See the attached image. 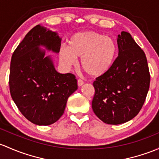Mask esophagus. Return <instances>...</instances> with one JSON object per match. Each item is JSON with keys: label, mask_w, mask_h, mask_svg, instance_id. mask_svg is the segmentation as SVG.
<instances>
[{"label": "esophagus", "mask_w": 159, "mask_h": 159, "mask_svg": "<svg viewBox=\"0 0 159 159\" xmlns=\"http://www.w3.org/2000/svg\"><path fill=\"white\" fill-rule=\"evenodd\" d=\"M83 84H84V81H82L81 79H78V87H81V85H83Z\"/></svg>", "instance_id": "esophagus-1"}]
</instances>
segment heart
Segmentation results:
<instances>
[{"instance_id": "heart-1", "label": "heart", "mask_w": 159, "mask_h": 159, "mask_svg": "<svg viewBox=\"0 0 159 159\" xmlns=\"http://www.w3.org/2000/svg\"><path fill=\"white\" fill-rule=\"evenodd\" d=\"M117 46L109 36L91 31L79 32L70 37L68 47L61 48L59 59L66 67L75 66L81 58V66L91 77L106 74L113 66Z\"/></svg>"}]
</instances>
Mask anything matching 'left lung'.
<instances>
[{
  "label": "left lung",
  "mask_w": 159,
  "mask_h": 159,
  "mask_svg": "<svg viewBox=\"0 0 159 159\" xmlns=\"http://www.w3.org/2000/svg\"><path fill=\"white\" fill-rule=\"evenodd\" d=\"M118 57L106 74L96 78L92 109L107 124L129 121L141 110L150 84L146 54L129 33L118 35Z\"/></svg>",
  "instance_id": "obj_1"
}]
</instances>
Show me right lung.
<instances>
[{
  "mask_svg": "<svg viewBox=\"0 0 159 159\" xmlns=\"http://www.w3.org/2000/svg\"><path fill=\"white\" fill-rule=\"evenodd\" d=\"M61 41L56 32L39 24L25 36L11 58V98L23 116L39 126L59 120L68 98L78 89L75 75L58 72L52 56H46V50L59 52Z\"/></svg>",
  "mask_w": 159,
  "mask_h": 159,
  "instance_id": "obj_1",
  "label": "right lung"
}]
</instances>
